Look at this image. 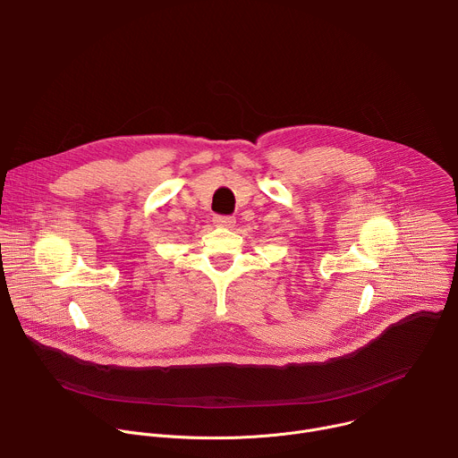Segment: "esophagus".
Listing matches in <instances>:
<instances>
[{"label": "esophagus", "mask_w": 458, "mask_h": 458, "mask_svg": "<svg viewBox=\"0 0 458 458\" xmlns=\"http://www.w3.org/2000/svg\"><path fill=\"white\" fill-rule=\"evenodd\" d=\"M214 223H216V226H232L235 223V219L232 216H216Z\"/></svg>", "instance_id": "esophagus-1"}]
</instances>
